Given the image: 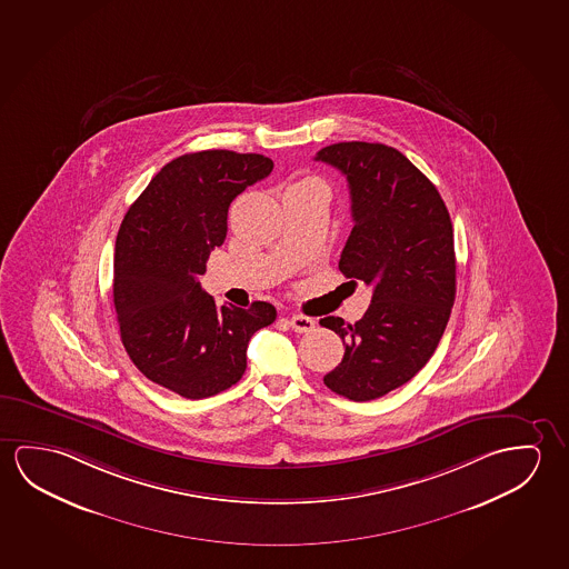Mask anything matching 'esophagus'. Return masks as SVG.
<instances>
[{
    "instance_id": "obj_1",
    "label": "esophagus",
    "mask_w": 569,
    "mask_h": 569,
    "mask_svg": "<svg viewBox=\"0 0 569 569\" xmlns=\"http://www.w3.org/2000/svg\"><path fill=\"white\" fill-rule=\"evenodd\" d=\"M289 325L295 332H310V330H315L316 320L310 316L292 315L289 318Z\"/></svg>"
}]
</instances>
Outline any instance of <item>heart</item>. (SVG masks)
Here are the masks:
<instances>
[{
  "label": "heart",
  "mask_w": 569,
  "mask_h": 569,
  "mask_svg": "<svg viewBox=\"0 0 569 569\" xmlns=\"http://www.w3.org/2000/svg\"><path fill=\"white\" fill-rule=\"evenodd\" d=\"M307 181H315V183H320V181H316V180H307Z\"/></svg>",
  "instance_id": "1"
}]
</instances>
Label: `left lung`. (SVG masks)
<instances>
[{
  "mask_svg": "<svg viewBox=\"0 0 569 569\" xmlns=\"http://www.w3.org/2000/svg\"><path fill=\"white\" fill-rule=\"evenodd\" d=\"M316 160L346 176L352 198V233L338 267L373 289L356 325L320 320L346 346L325 383L371 401L413 378L447 328L457 292L451 217L433 183L391 146L338 142Z\"/></svg>",
  "mask_w": 569,
  "mask_h": 569,
  "instance_id": "8db88e82",
  "label": "left lung"
}]
</instances>
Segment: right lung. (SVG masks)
<instances>
[{
    "label": "right lung",
    "mask_w": 569,
    "mask_h": 569,
    "mask_svg": "<svg viewBox=\"0 0 569 569\" xmlns=\"http://www.w3.org/2000/svg\"><path fill=\"white\" fill-rule=\"evenodd\" d=\"M271 172L261 153H183L153 176L118 229L120 340L146 378L178 396L203 399L234 386L251 336L277 318L261 300L217 308L198 280L226 241L231 201Z\"/></svg>",
    "instance_id": "obj_1"
}]
</instances>
